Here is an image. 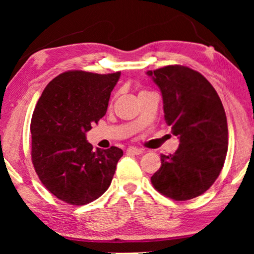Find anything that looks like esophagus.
Listing matches in <instances>:
<instances>
[{
    "mask_svg": "<svg viewBox=\"0 0 254 254\" xmlns=\"http://www.w3.org/2000/svg\"><path fill=\"white\" fill-rule=\"evenodd\" d=\"M127 152L128 154H133V155H141L142 152V149H138L136 147H129L127 149Z\"/></svg>",
    "mask_w": 254,
    "mask_h": 254,
    "instance_id": "1",
    "label": "esophagus"
}]
</instances>
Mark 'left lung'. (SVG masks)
I'll return each instance as SVG.
<instances>
[{"mask_svg":"<svg viewBox=\"0 0 254 254\" xmlns=\"http://www.w3.org/2000/svg\"><path fill=\"white\" fill-rule=\"evenodd\" d=\"M162 92L168 126L179 138L173 155H161L162 166L151 184L176 201L193 199L213 185L228 151V124L222 102L213 85L184 65L148 70Z\"/></svg>","mask_w":254,"mask_h":254,"instance_id":"8db88e82","label":"left lung"}]
</instances>
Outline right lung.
Here are the masks:
<instances>
[{
    "mask_svg": "<svg viewBox=\"0 0 254 254\" xmlns=\"http://www.w3.org/2000/svg\"><path fill=\"white\" fill-rule=\"evenodd\" d=\"M119 78L120 71H65L48 83L38 100L30 128L32 163L43 185L64 202H92L111 185L124 151H93L86 131L105 116Z\"/></svg>",
    "mask_w": 254,
    "mask_h": 254,
    "instance_id": "1",
    "label": "right lung"
}]
</instances>
